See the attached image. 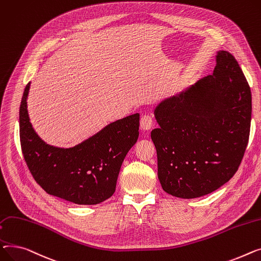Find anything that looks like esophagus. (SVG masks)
Listing matches in <instances>:
<instances>
[{"label": "esophagus", "instance_id": "esophagus-1", "mask_svg": "<svg viewBox=\"0 0 261 261\" xmlns=\"http://www.w3.org/2000/svg\"><path fill=\"white\" fill-rule=\"evenodd\" d=\"M152 124H154V119L150 115H143L140 120V126L143 130H148L152 127Z\"/></svg>", "mask_w": 261, "mask_h": 261}]
</instances>
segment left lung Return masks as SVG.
<instances>
[{"label":"left lung","mask_w":261,"mask_h":261,"mask_svg":"<svg viewBox=\"0 0 261 261\" xmlns=\"http://www.w3.org/2000/svg\"><path fill=\"white\" fill-rule=\"evenodd\" d=\"M216 62L212 75L155 110L160 127L150 137L158 178L175 197L197 198L222 187L238 171L249 143L250 85L232 54L218 53Z\"/></svg>","instance_id":"8db88e82"}]
</instances>
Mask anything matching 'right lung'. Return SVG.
Listing matches in <instances>:
<instances>
[{
	"label": "right lung",
	"instance_id": "add662e5",
	"mask_svg": "<svg viewBox=\"0 0 261 261\" xmlns=\"http://www.w3.org/2000/svg\"><path fill=\"white\" fill-rule=\"evenodd\" d=\"M26 85L20 106L21 147L28 170L49 195L75 204H98L113 196L120 167L139 136V114L118 120L71 148L44 143L27 113Z\"/></svg>",
	"mask_w": 261,
	"mask_h": 261
}]
</instances>
